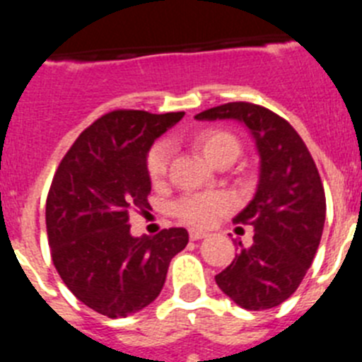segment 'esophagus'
Instances as JSON below:
<instances>
[{
	"label": "esophagus",
	"instance_id": "obj_1",
	"mask_svg": "<svg viewBox=\"0 0 362 362\" xmlns=\"http://www.w3.org/2000/svg\"><path fill=\"white\" fill-rule=\"evenodd\" d=\"M188 235H190L192 241H199V239L206 238V233L201 232V230H190V232H188Z\"/></svg>",
	"mask_w": 362,
	"mask_h": 362
}]
</instances>
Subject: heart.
Listing matches in <instances>:
<instances>
[{
  "mask_svg": "<svg viewBox=\"0 0 362 362\" xmlns=\"http://www.w3.org/2000/svg\"><path fill=\"white\" fill-rule=\"evenodd\" d=\"M194 145L204 153V158L216 166L232 163L241 153V141L238 136L221 127H206L194 136ZM170 145L158 141L150 146L145 159L146 175L153 185H161L168 175L170 166ZM233 201L225 192H203V194H188L177 199L174 212L179 219L190 226L209 228L216 225L221 217L232 210Z\"/></svg>",
  "mask_w": 362,
  "mask_h": 362,
  "instance_id": "heart-1",
  "label": "heart"
}]
</instances>
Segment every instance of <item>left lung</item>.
<instances>
[{"instance_id": "obj_1", "label": "left lung", "mask_w": 362, "mask_h": 362, "mask_svg": "<svg viewBox=\"0 0 362 362\" xmlns=\"http://www.w3.org/2000/svg\"><path fill=\"white\" fill-rule=\"evenodd\" d=\"M196 119H238L254 136L261 156L257 192L233 219L254 226V245H241L216 283L241 308H274L299 288L321 243L326 197L317 166L292 124L261 105H219Z\"/></svg>"}]
</instances>
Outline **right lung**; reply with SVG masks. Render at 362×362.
<instances>
[{"instance_id": "1", "label": "right lung", "mask_w": 362, "mask_h": 362, "mask_svg": "<svg viewBox=\"0 0 362 362\" xmlns=\"http://www.w3.org/2000/svg\"><path fill=\"white\" fill-rule=\"evenodd\" d=\"M185 112L112 110L83 130L57 166L47 196L50 255L66 288L110 319L145 308L161 292L185 228L130 235V212L150 209L145 159L153 139Z\"/></svg>"}]
</instances>
